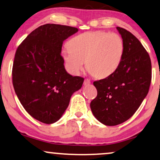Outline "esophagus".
Returning a JSON list of instances; mask_svg holds the SVG:
<instances>
[{"mask_svg": "<svg viewBox=\"0 0 160 160\" xmlns=\"http://www.w3.org/2000/svg\"><path fill=\"white\" fill-rule=\"evenodd\" d=\"M90 83H91L90 81H89V79H88V78H86V79L84 81V84L85 85V86L89 85V84H90Z\"/></svg>", "mask_w": 160, "mask_h": 160, "instance_id": "obj_1", "label": "esophagus"}]
</instances>
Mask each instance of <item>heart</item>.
Returning <instances> with one entry per match:
<instances>
[{
	"label": "heart",
	"instance_id": "obj_1",
	"mask_svg": "<svg viewBox=\"0 0 160 160\" xmlns=\"http://www.w3.org/2000/svg\"><path fill=\"white\" fill-rule=\"evenodd\" d=\"M62 56L70 73L77 75L86 67L96 78H107L119 68L124 44L119 35L106 31L87 32L71 39Z\"/></svg>",
	"mask_w": 160,
	"mask_h": 160
}]
</instances>
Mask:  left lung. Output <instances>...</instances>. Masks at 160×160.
Returning a JSON list of instances; mask_svg holds the SVG:
<instances>
[{
	"label": "left lung",
	"mask_w": 160,
	"mask_h": 160,
	"mask_svg": "<svg viewBox=\"0 0 160 160\" xmlns=\"http://www.w3.org/2000/svg\"><path fill=\"white\" fill-rule=\"evenodd\" d=\"M124 44L119 68L108 77L95 81L98 95L90 108L100 122L115 126L130 119L146 97L152 81V62L148 52L130 32L117 27Z\"/></svg>",
	"instance_id": "8db88e82"
}]
</instances>
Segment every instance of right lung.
<instances>
[{"label": "right lung", "instance_id": "obj_1", "mask_svg": "<svg viewBox=\"0 0 160 160\" xmlns=\"http://www.w3.org/2000/svg\"><path fill=\"white\" fill-rule=\"evenodd\" d=\"M76 28L46 24L30 32L17 48L12 68L14 91L25 111L39 122L58 121L84 78L65 71L62 43Z\"/></svg>", "mask_w": 160, "mask_h": 160}]
</instances>
